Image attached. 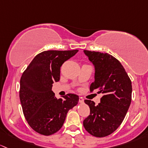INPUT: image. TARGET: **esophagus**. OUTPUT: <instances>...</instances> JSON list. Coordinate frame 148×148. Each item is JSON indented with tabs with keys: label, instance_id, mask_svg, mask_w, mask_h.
I'll return each instance as SVG.
<instances>
[{
	"label": "esophagus",
	"instance_id": "obj_1",
	"mask_svg": "<svg viewBox=\"0 0 148 148\" xmlns=\"http://www.w3.org/2000/svg\"><path fill=\"white\" fill-rule=\"evenodd\" d=\"M79 102H80V103H83V102H84V99L82 97H79Z\"/></svg>",
	"mask_w": 148,
	"mask_h": 148
}]
</instances>
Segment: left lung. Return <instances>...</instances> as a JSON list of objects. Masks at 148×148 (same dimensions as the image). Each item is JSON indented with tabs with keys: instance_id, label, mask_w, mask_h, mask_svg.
Listing matches in <instances>:
<instances>
[{
	"instance_id": "1",
	"label": "left lung",
	"mask_w": 148,
	"mask_h": 148,
	"mask_svg": "<svg viewBox=\"0 0 148 148\" xmlns=\"http://www.w3.org/2000/svg\"><path fill=\"white\" fill-rule=\"evenodd\" d=\"M95 65V81L90 87L103 94L100 103L85 100L90 115L83 120L87 132L97 138L108 136L115 131L125 117L132 100V83L118 59L108 53L84 51Z\"/></svg>"
}]
</instances>
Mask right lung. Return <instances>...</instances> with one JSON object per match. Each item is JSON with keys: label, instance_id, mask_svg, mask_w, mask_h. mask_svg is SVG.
<instances>
[{"label": "right lung", "instance_id": "add662e5", "mask_svg": "<svg viewBox=\"0 0 148 148\" xmlns=\"http://www.w3.org/2000/svg\"><path fill=\"white\" fill-rule=\"evenodd\" d=\"M78 50L46 51L38 54L23 73L19 96L24 116L33 130L51 135L63 126L67 113L77 104L79 97L68 93L57 99L52 91L60 80V67Z\"/></svg>", "mask_w": 148, "mask_h": 148}]
</instances>
